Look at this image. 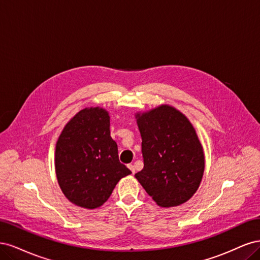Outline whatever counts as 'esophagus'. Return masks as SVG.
<instances>
[{
    "label": "esophagus",
    "mask_w": 260,
    "mask_h": 260,
    "mask_svg": "<svg viewBox=\"0 0 260 260\" xmlns=\"http://www.w3.org/2000/svg\"><path fill=\"white\" fill-rule=\"evenodd\" d=\"M128 168L131 170V172H132V175H135L136 174V168H135V166H133L132 164H130V165H128Z\"/></svg>",
    "instance_id": "esophagus-1"
}]
</instances>
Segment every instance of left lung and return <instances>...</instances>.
I'll list each match as a JSON object with an SVG mask.
<instances>
[{"label":"left lung","mask_w":260,"mask_h":260,"mask_svg":"<svg viewBox=\"0 0 260 260\" xmlns=\"http://www.w3.org/2000/svg\"><path fill=\"white\" fill-rule=\"evenodd\" d=\"M144 167L136 178L161 207L178 206L198 190L205 168L203 147L187 118L162 105L137 115Z\"/></svg>","instance_id":"obj_1"}]
</instances>
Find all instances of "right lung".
<instances>
[{"instance_id": "right-lung-1", "label": "right lung", "mask_w": 260, "mask_h": 260, "mask_svg": "<svg viewBox=\"0 0 260 260\" xmlns=\"http://www.w3.org/2000/svg\"><path fill=\"white\" fill-rule=\"evenodd\" d=\"M58 184L75 205L94 209L103 205L116 184L131 171L119 161L103 108H84L61 131L55 149Z\"/></svg>"}]
</instances>
